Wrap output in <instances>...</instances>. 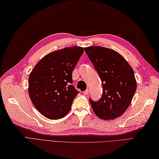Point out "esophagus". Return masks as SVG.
Instances as JSON below:
<instances>
[{
	"label": "esophagus",
	"mask_w": 159,
	"mask_h": 159,
	"mask_svg": "<svg viewBox=\"0 0 159 159\" xmlns=\"http://www.w3.org/2000/svg\"><path fill=\"white\" fill-rule=\"evenodd\" d=\"M83 94L84 95H88L89 94V89H87V90H85L84 91H83Z\"/></svg>",
	"instance_id": "obj_1"
}]
</instances>
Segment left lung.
<instances>
[{"label":"left lung","instance_id":"left-lung-1","mask_svg":"<svg viewBox=\"0 0 159 159\" xmlns=\"http://www.w3.org/2000/svg\"><path fill=\"white\" fill-rule=\"evenodd\" d=\"M84 51L102 81L103 94L99 101L89 99L99 118L119 117L132 102L136 91V80L131 66L118 52L101 46H90Z\"/></svg>","mask_w":159,"mask_h":159}]
</instances>
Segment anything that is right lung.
<instances>
[{"instance_id":"add662e5","label":"right lung","mask_w":159,"mask_h":159,"mask_svg":"<svg viewBox=\"0 0 159 159\" xmlns=\"http://www.w3.org/2000/svg\"><path fill=\"white\" fill-rule=\"evenodd\" d=\"M82 47H68L49 53L36 64L28 80L31 102L43 116L58 120L70 110L79 93L72 85V74L81 55Z\"/></svg>"}]
</instances>
